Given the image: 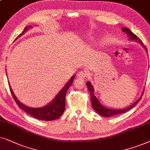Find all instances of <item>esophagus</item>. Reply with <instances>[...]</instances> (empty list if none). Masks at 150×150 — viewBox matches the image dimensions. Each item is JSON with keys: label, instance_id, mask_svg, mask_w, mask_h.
I'll use <instances>...</instances> for the list:
<instances>
[{"label": "esophagus", "instance_id": "esophagus-1", "mask_svg": "<svg viewBox=\"0 0 150 150\" xmlns=\"http://www.w3.org/2000/svg\"><path fill=\"white\" fill-rule=\"evenodd\" d=\"M87 77V74L86 72L83 71H80L77 73V77L79 79H84Z\"/></svg>", "mask_w": 150, "mask_h": 150}]
</instances>
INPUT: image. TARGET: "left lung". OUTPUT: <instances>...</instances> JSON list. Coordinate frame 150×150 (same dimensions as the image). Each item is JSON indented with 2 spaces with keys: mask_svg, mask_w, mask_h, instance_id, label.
<instances>
[{
  "mask_svg": "<svg viewBox=\"0 0 150 150\" xmlns=\"http://www.w3.org/2000/svg\"><path fill=\"white\" fill-rule=\"evenodd\" d=\"M122 31L123 32H125V33H126L127 35H129V40H135L138 42H139V44H141V45L143 46V47L145 49L146 52H147V48L145 47V46H144V45H143L142 41L141 40V39H139L137 35L134 34L130 30L127 29V28L123 27L122 28ZM86 86L88 87V91L90 92V96H91V99L92 106H93V109L95 110L97 112L99 115H100L101 116H103V117H112V116L119 115V114H121V113H124L125 112L128 111L129 110H130L131 108H132L134 106H135L136 104H137L138 102H139V101L141 99V97H142L143 94V93L142 95H141V96L140 97V98L138 99V100L136 101L134 103H132V105H131L130 106H129L128 108H124V109H119V110L110 109L104 107L103 105H102L100 103H99V100L97 99V97H96L95 94H94L93 86H92L90 81H87Z\"/></svg>",
  "mask_w": 150,
  "mask_h": 150,
  "instance_id": "8db88e82",
  "label": "left lung"
}]
</instances>
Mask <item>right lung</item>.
<instances>
[{"mask_svg": "<svg viewBox=\"0 0 150 150\" xmlns=\"http://www.w3.org/2000/svg\"><path fill=\"white\" fill-rule=\"evenodd\" d=\"M29 28H31V26H27V27H26L25 29L23 30V31L18 35V37H21L22 35H23ZM18 37H17V38ZM74 78H75V75L72 76L71 78L69 79V81L66 83L64 87L59 92L58 94L56 95V97H55L54 99L51 103H49V104L45 105V106L38 108L26 106V105L20 102L18 99H17V97L15 96L11 88L10 87V85H9L10 91H11L12 97L14 99L16 102L17 105L22 110H23L25 112L31 115L32 117H33L35 119H40V120L53 121L58 119L62 115L64 111L66 94H67V92L68 89H69V88L73 83Z\"/></svg>", "mask_w": 150, "mask_h": 150, "instance_id": "obj_1", "label": "right lung"}]
</instances>
